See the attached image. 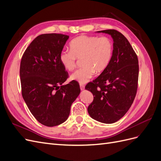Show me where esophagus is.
<instances>
[{"mask_svg":"<svg viewBox=\"0 0 161 161\" xmlns=\"http://www.w3.org/2000/svg\"><path fill=\"white\" fill-rule=\"evenodd\" d=\"M80 88L81 91H83L85 89V85L83 84H80Z\"/></svg>","mask_w":161,"mask_h":161,"instance_id":"1","label":"esophagus"}]
</instances>
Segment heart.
I'll return each mask as SVG.
<instances>
[{
    "label": "heart",
    "instance_id": "obj_1",
    "mask_svg": "<svg viewBox=\"0 0 161 161\" xmlns=\"http://www.w3.org/2000/svg\"><path fill=\"white\" fill-rule=\"evenodd\" d=\"M70 51H62L59 56L60 64L67 71H72L76 59L82 66L70 76V79L80 84L88 82L96 72H103L109 66L113 56V42L108 37L81 36L70 42Z\"/></svg>",
    "mask_w": 161,
    "mask_h": 161
}]
</instances>
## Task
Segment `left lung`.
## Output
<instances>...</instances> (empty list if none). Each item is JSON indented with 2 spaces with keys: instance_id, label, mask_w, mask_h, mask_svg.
I'll return each instance as SVG.
<instances>
[{
  "instance_id": "obj_1",
  "label": "left lung",
  "mask_w": 161,
  "mask_h": 161,
  "mask_svg": "<svg viewBox=\"0 0 161 161\" xmlns=\"http://www.w3.org/2000/svg\"><path fill=\"white\" fill-rule=\"evenodd\" d=\"M97 32L111 36L114 52L105 70L85 86L94 96L87 110L92 119L113 124L122 118L133 103L138 89V60L123 34L115 30Z\"/></svg>"
}]
</instances>
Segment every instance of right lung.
<instances>
[{
  "instance_id": "1",
  "label": "right lung",
  "mask_w": 161,
  "mask_h": 161,
  "mask_svg": "<svg viewBox=\"0 0 161 161\" xmlns=\"http://www.w3.org/2000/svg\"><path fill=\"white\" fill-rule=\"evenodd\" d=\"M69 38L63 34H42L32 41L21 58L23 98L35 118L48 127L64 122L80 92L75 80L62 85L69 75L59 56Z\"/></svg>"
}]
</instances>
